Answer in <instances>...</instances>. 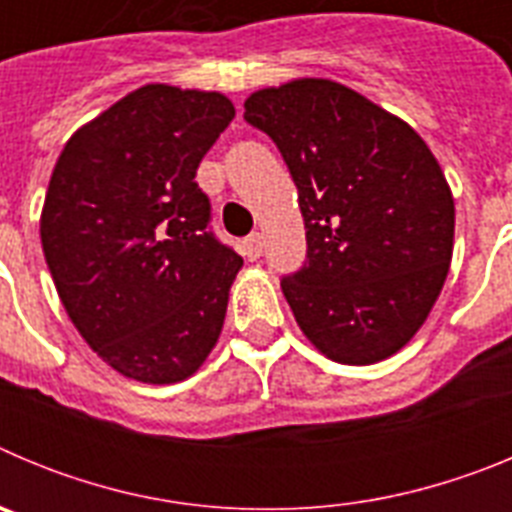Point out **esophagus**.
<instances>
[{
  "mask_svg": "<svg viewBox=\"0 0 512 512\" xmlns=\"http://www.w3.org/2000/svg\"><path fill=\"white\" fill-rule=\"evenodd\" d=\"M261 253H264V235L251 233L246 241H243V256H246L248 261H256L261 259Z\"/></svg>",
  "mask_w": 512,
  "mask_h": 512,
  "instance_id": "obj_1",
  "label": "esophagus"
}]
</instances>
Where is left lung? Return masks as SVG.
Wrapping results in <instances>:
<instances>
[{
  "label": "left lung",
  "mask_w": 512,
  "mask_h": 512,
  "mask_svg": "<svg viewBox=\"0 0 512 512\" xmlns=\"http://www.w3.org/2000/svg\"><path fill=\"white\" fill-rule=\"evenodd\" d=\"M297 184L307 259L282 279L297 325L328 359L374 364L425 323L449 274L454 197L425 140L328 79L246 99Z\"/></svg>",
  "instance_id": "8db88e82"
}]
</instances>
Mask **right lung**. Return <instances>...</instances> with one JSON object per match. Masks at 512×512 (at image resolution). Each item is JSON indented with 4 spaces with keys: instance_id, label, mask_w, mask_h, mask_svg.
Wrapping results in <instances>:
<instances>
[{
    "instance_id": "add662e5",
    "label": "right lung",
    "mask_w": 512,
    "mask_h": 512,
    "mask_svg": "<svg viewBox=\"0 0 512 512\" xmlns=\"http://www.w3.org/2000/svg\"><path fill=\"white\" fill-rule=\"evenodd\" d=\"M235 117L217 92L148 84L76 130L40 241L58 297L115 372L182 382L217 343L243 259L210 228L200 161Z\"/></svg>"
}]
</instances>
